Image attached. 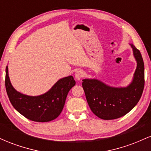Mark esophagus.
Returning a JSON list of instances; mask_svg holds the SVG:
<instances>
[{
	"mask_svg": "<svg viewBox=\"0 0 151 151\" xmlns=\"http://www.w3.org/2000/svg\"><path fill=\"white\" fill-rule=\"evenodd\" d=\"M84 72H83V71H81V70L77 71V72L75 73L76 79H77V80H78V81L80 80L81 78L84 77Z\"/></svg>",
	"mask_w": 151,
	"mask_h": 151,
	"instance_id": "34e87169",
	"label": "esophagus"
}]
</instances>
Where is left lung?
<instances>
[{
	"label": "left lung",
	"instance_id": "1",
	"mask_svg": "<svg viewBox=\"0 0 151 151\" xmlns=\"http://www.w3.org/2000/svg\"><path fill=\"white\" fill-rule=\"evenodd\" d=\"M137 66L127 86H109L97 79H84L82 87L90 109L104 120L119 119L128 114L139 101L144 88V63L140 51L130 44Z\"/></svg>",
	"mask_w": 151,
	"mask_h": 151
}]
</instances>
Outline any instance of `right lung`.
Here are the masks:
<instances>
[{
  "label": "right lung",
  "instance_id": "right-lung-1",
  "mask_svg": "<svg viewBox=\"0 0 151 151\" xmlns=\"http://www.w3.org/2000/svg\"><path fill=\"white\" fill-rule=\"evenodd\" d=\"M6 89L13 106L29 120L48 122L59 116L65 106L70 90L75 85L72 76H68L55 83L49 91L39 96H28L19 92L13 87L6 69Z\"/></svg>",
  "mask_w": 151,
  "mask_h": 151
}]
</instances>
